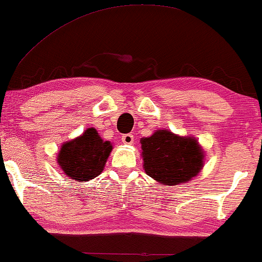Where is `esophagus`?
Segmentation results:
<instances>
[{"instance_id":"34e87169","label":"esophagus","mask_w":262,"mask_h":262,"mask_svg":"<svg viewBox=\"0 0 262 262\" xmlns=\"http://www.w3.org/2000/svg\"><path fill=\"white\" fill-rule=\"evenodd\" d=\"M121 142H123L124 144H132V143H134V135L131 134L123 135L121 136Z\"/></svg>"}]
</instances>
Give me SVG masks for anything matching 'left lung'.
<instances>
[{
    "instance_id": "obj_1",
    "label": "left lung",
    "mask_w": 262,
    "mask_h": 262,
    "mask_svg": "<svg viewBox=\"0 0 262 262\" xmlns=\"http://www.w3.org/2000/svg\"><path fill=\"white\" fill-rule=\"evenodd\" d=\"M141 143L145 173L160 184L187 182L202 169L204 155L195 139L159 130Z\"/></svg>"
}]
</instances>
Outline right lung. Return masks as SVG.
Returning a JSON list of instances; mask_svg holds the SVG:
<instances>
[{
	"mask_svg": "<svg viewBox=\"0 0 262 262\" xmlns=\"http://www.w3.org/2000/svg\"><path fill=\"white\" fill-rule=\"evenodd\" d=\"M112 144L103 142L95 128H88L74 141L62 145L58 154L60 168L76 181H88L101 173Z\"/></svg>",
	"mask_w": 262,
	"mask_h": 262,
	"instance_id": "right-lung-1",
	"label": "right lung"
}]
</instances>
